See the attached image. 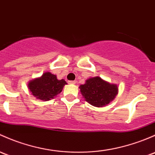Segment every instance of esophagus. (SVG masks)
Returning <instances> with one entry per match:
<instances>
[{
	"instance_id": "obj_1",
	"label": "esophagus",
	"mask_w": 155,
	"mask_h": 155,
	"mask_svg": "<svg viewBox=\"0 0 155 155\" xmlns=\"http://www.w3.org/2000/svg\"><path fill=\"white\" fill-rule=\"evenodd\" d=\"M76 81H69V84H76Z\"/></svg>"
}]
</instances>
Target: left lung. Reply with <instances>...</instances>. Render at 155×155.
<instances>
[{
    "label": "left lung",
    "instance_id": "obj_1",
    "mask_svg": "<svg viewBox=\"0 0 155 155\" xmlns=\"http://www.w3.org/2000/svg\"><path fill=\"white\" fill-rule=\"evenodd\" d=\"M83 98L94 107H104L118 94V86L104 80L99 76L89 78L79 86Z\"/></svg>",
    "mask_w": 155,
    "mask_h": 155
}]
</instances>
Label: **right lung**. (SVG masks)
<instances>
[{"label": "right lung", "mask_w": 155, "mask_h": 155, "mask_svg": "<svg viewBox=\"0 0 155 155\" xmlns=\"http://www.w3.org/2000/svg\"><path fill=\"white\" fill-rule=\"evenodd\" d=\"M67 82L64 79H57L50 72L44 73L41 77L35 78L28 82V88L32 96L43 101L54 99L62 91Z\"/></svg>", "instance_id": "add662e5"}]
</instances>
